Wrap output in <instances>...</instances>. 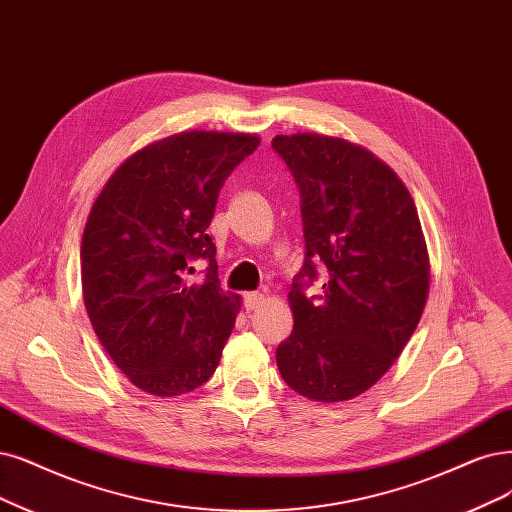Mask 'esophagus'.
Listing matches in <instances>:
<instances>
[{
  "mask_svg": "<svg viewBox=\"0 0 512 512\" xmlns=\"http://www.w3.org/2000/svg\"><path fill=\"white\" fill-rule=\"evenodd\" d=\"M263 301H266V297H263L261 293H246L244 295V308L249 312L259 310L263 306Z\"/></svg>",
  "mask_w": 512,
  "mask_h": 512,
  "instance_id": "obj_1",
  "label": "esophagus"
}]
</instances>
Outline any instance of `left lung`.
Masks as SVG:
<instances>
[{
    "label": "left lung",
    "instance_id": "8db88e82",
    "mask_svg": "<svg viewBox=\"0 0 512 512\" xmlns=\"http://www.w3.org/2000/svg\"><path fill=\"white\" fill-rule=\"evenodd\" d=\"M301 194L306 261L289 306L293 333L276 365L297 394L342 403L367 392L394 365L418 327L430 257L418 208L399 175L363 145L342 137L276 135ZM323 260L324 295H303Z\"/></svg>",
    "mask_w": 512,
    "mask_h": 512
}]
</instances>
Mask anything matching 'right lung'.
I'll return each mask as SVG.
<instances>
[{"label":"right lung","instance_id":"1","mask_svg":"<svg viewBox=\"0 0 512 512\" xmlns=\"http://www.w3.org/2000/svg\"><path fill=\"white\" fill-rule=\"evenodd\" d=\"M253 132L183 130L130 154L92 204L82 236V295L94 333L139 390L170 399L200 388L221 361L242 297L219 287L206 234ZM192 258L209 261L189 283Z\"/></svg>","mask_w":512,"mask_h":512}]
</instances>
